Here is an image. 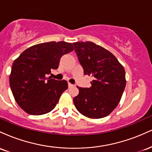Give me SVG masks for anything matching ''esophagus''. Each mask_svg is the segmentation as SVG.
Returning a JSON list of instances; mask_svg holds the SVG:
<instances>
[{
    "mask_svg": "<svg viewBox=\"0 0 152 152\" xmlns=\"http://www.w3.org/2000/svg\"><path fill=\"white\" fill-rule=\"evenodd\" d=\"M68 86H69V88H71V87L74 86V85L71 84V83H69H69H68Z\"/></svg>",
    "mask_w": 152,
    "mask_h": 152,
    "instance_id": "1",
    "label": "esophagus"
}]
</instances>
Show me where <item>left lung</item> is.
<instances>
[{"label": "left lung", "instance_id": "left-lung-1", "mask_svg": "<svg viewBox=\"0 0 152 152\" xmlns=\"http://www.w3.org/2000/svg\"><path fill=\"white\" fill-rule=\"evenodd\" d=\"M85 75L93 77L90 88H81L74 98L76 109L86 117L100 118L114 111L126 86L124 66L106 48L91 41L73 43Z\"/></svg>", "mask_w": 152, "mask_h": 152}]
</instances>
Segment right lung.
I'll list each match as a JSON object with an SVG mask.
<instances>
[{
  "mask_svg": "<svg viewBox=\"0 0 152 152\" xmlns=\"http://www.w3.org/2000/svg\"><path fill=\"white\" fill-rule=\"evenodd\" d=\"M73 50V45L65 41L39 43L26 49L13 61L10 86L15 102L24 111L37 116L55 108L68 83L47 76L52 69H58L62 56Z\"/></svg>",
  "mask_w": 152,
  "mask_h": 152,
  "instance_id": "obj_1",
  "label": "right lung"
}]
</instances>
